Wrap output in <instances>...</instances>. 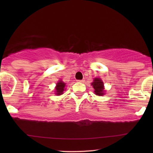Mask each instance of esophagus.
Listing matches in <instances>:
<instances>
[{
	"label": "esophagus",
	"instance_id": "obj_1",
	"mask_svg": "<svg viewBox=\"0 0 153 153\" xmlns=\"http://www.w3.org/2000/svg\"><path fill=\"white\" fill-rule=\"evenodd\" d=\"M84 80H83V79H82V80H77V82H84Z\"/></svg>",
	"mask_w": 153,
	"mask_h": 153
}]
</instances>
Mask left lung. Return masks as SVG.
I'll list each match as a JSON object with an SVG mask.
<instances>
[{
	"instance_id": "left-lung-1",
	"label": "left lung",
	"mask_w": 153,
	"mask_h": 153,
	"mask_svg": "<svg viewBox=\"0 0 153 153\" xmlns=\"http://www.w3.org/2000/svg\"><path fill=\"white\" fill-rule=\"evenodd\" d=\"M92 86L94 89L95 94L98 96H102L104 94V85L100 78H95L92 83Z\"/></svg>"
}]
</instances>
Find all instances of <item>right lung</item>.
Returning <instances> with one entry per match:
<instances>
[{
    "mask_svg": "<svg viewBox=\"0 0 153 153\" xmlns=\"http://www.w3.org/2000/svg\"><path fill=\"white\" fill-rule=\"evenodd\" d=\"M65 86V84L63 82L60 81L56 84V95H61L63 94L64 91Z\"/></svg>",
    "mask_w": 153,
    "mask_h": 153,
    "instance_id": "obj_1",
    "label": "right lung"
}]
</instances>
